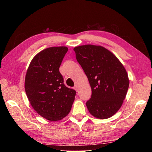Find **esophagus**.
<instances>
[{
    "instance_id": "obj_1",
    "label": "esophagus",
    "mask_w": 152,
    "mask_h": 152,
    "mask_svg": "<svg viewBox=\"0 0 152 152\" xmlns=\"http://www.w3.org/2000/svg\"><path fill=\"white\" fill-rule=\"evenodd\" d=\"M74 89H75V90L76 91H78V86L77 85V84H76L75 86H74Z\"/></svg>"
}]
</instances>
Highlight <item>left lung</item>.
Here are the masks:
<instances>
[{
    "instance_id": "1",
    "label": "left lung",
    "mask_w": 152,
    "mask_h": 152,
    "mask_svg": "<svg viewBox=\"0 0 152 152\" xmlns=\"http://www.w3.org/2000/svg\"><path fill=\"white\" fill-rule=\"evenodd\" d=\"M74 50L91 86V99L86 102L89 112L96 118L112 117L121 108L129 86L124 66L102 46L88 44Z\"/></svg>"
}]
</instances>
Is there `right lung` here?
Here are the masks:
<instances>
[{
    "label": "right lung",
    "instance_id": "right-lung-1",
    "mask_svg": "<svg viewBox=\"0 0 152 152\" xmlns=\"http://www.w3.org/2000/svg\"><path fill=\"white\" fill-rule=\"evenodd\" d=\"M68 51L64 46L42 50L33 58L25 76V89L31 106L42 117L56 121L69 114L76 91L64 85L59 67Z\"/></svg>",
    "mask_w": 152,
    "mask_h": 152
}]
</instances>
